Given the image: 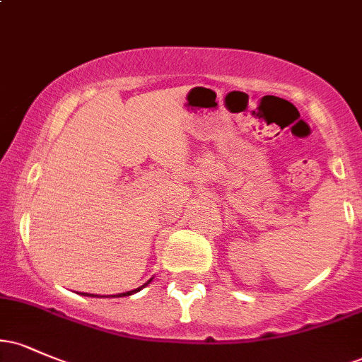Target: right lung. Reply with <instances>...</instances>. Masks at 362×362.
Masks as SVG:
<instances>
[{"label":"right lung","instance_id":"add662e5","mask_svg":"<svg viewBox=\"0 0 362 362\" xmlns=\"http://www.w3.org/2000/svg\"><path fill=\"white\" fill-rule=\"evenodd\" d=\"M149 282H151V279H149V281H148V282H146V284H144V286H148V284H149ZM144 286H141V288H138V289H132V291H127V293L117 294V296H131V294H132V293H138V291H141V289H143V288H144ZM83 294H85V296H95V294H86V293H83ZM112 298H115V296H112Z\"/></svg>","mask_w":362,"mask_h":362}]
</instances>
